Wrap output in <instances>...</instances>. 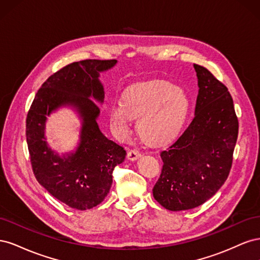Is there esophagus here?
I'll return each mask as SVG.
<instances>
[{
  "label": "esophagus",
  "mask_w": 260,
  "mask_h": 260,
  "mask_svg": "<svg viewBox=\"0 0 260 260\" xmlns=\"http://www.w3.org/2000/svg\"><path fill=\"white\" fill-rule=\"evenodd\" d=\"M127 157H128V159H130V160H137L138 158H140V157H141V153H140L139 149L133 148V149H131V151L128 152Z\"/></svg>",
  "instance_id": "obj_1"
}]
</instances>
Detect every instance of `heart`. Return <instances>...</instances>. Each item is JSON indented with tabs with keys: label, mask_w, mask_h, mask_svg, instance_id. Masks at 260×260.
Listing matches in <instances>:
<instances>
[{
	"label": "heart",
	"mask_w": 260,
	"mask_h": 260,
	"mask_svg": "<svg viewBox=\"0 0 260 260\" xmlns=\"http://www.w3.org/2000/svg\"><path fill=\"white\" fill-rule=\"evenodd\" d=\"M190 108L186 93L162 80L136 83L125 90L122 102L111 105L109 120L118 136L129 135L133 117H139L138 128L149 143L159 144L174 137Z\"/></svg>",
	"instance_id": "obj_1"
}]
</instances>
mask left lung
Returning a JSON list of instances; mask_svg holds the SVG:
<instances>
[{"label": "left lung", "mask_w": 260, "mask_h": 260, "mask_svg": "<svg viewBox=\"0 0 260 260\" xmlns=\"http://www.w3.org/2000/svg\"><path fill=\"white\" fill-rule=\"evenodd\" d=\"M199 94L193 120L160 152L162 169L153 196L171 211L202 205L229 176L239 121L226 86L205 67L194 64Z\"/></svg>", "instance_id": "left-lung-1"}]
</instances>
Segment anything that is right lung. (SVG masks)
<instances>
[{"label":"right lung","mask_w":260,"mask_h":260,"mask_svg":"<svg viewBox=\"0 0 260 260\" xmlns=\"http://www.w3.org/2000/svg\"><path fill=\"white\" fill-rule=\"evenodd\" d=\"M116 59H84L72 62L50 76L38 90L26 119V138L31 166L38 182L67 206L85 210L98 206L113 183V171L124 160L125 151L101 132L96 122L104 89L100 73ZM61 106H72L81 115L83 127L76 152L60 157L48 147L44 130L46 116Z\"/></svg>","instance_id":"obj_1"}]
</instances>
